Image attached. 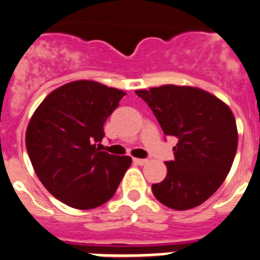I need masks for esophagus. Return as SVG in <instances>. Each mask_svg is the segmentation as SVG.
<instances>
[{"mask_svg": "<svg viewBox=\"0 0 260 260\" xmlns=\"http://www.w3.org/2000/svg\"><path fill=\"white\" fill-rule=\"evenodd\" d=\"M133 162H134L135 165H139V166H143V165H146L149 160L147 159H141V158H134L133 159Z\"/></svg>", "mask_w": 260, "mask_h": 260, "instance_id": "1", "label": "esophagus"}]
</instances>
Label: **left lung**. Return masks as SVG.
I'll return each instance as SVG.
<instances>
[{"label": "left lung", "mask_w": 260, "mask_h": 260, "mask_svg": "<svg viewBox=\"0 0 260 260\" xmlns=\"http://www.w3.org/2000/svg\"><path fill=\"white\" fill-rule=\"evenodd\" d=\"M166 135L177 137L175 159L167 175L151 186L162 205L188 210L202 205L224 182L238 147L233 111L214 94L194 86L164 85L137 90Z\"/></svg>", "instance_id": "1"}]
</instances>
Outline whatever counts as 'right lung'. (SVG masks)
Segmentation results:
<instances>
[{
	"instance_id": "right-lung-1",
	"label": "right lung",
	"mask_w": 260,
	"mask_h": 260,
	"mask_svg": "<svg viewBox=\"0 0 260 260\" xmlns=\"http://www.w3.org/2000/svg\"><path fill=\"white\" fill-rule=\"evenodd\" d=\"M123 95L95 81H73L53 90L30 118V162L46 190L65 205L89 210L106 203L132 165L130 156L100 149L105 122Z\"/></svg>"
}]
</instances>
